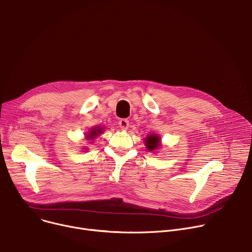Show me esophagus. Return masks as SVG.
Returning <instances> with one entry per match:
<instances>
[{"mask_svg":"<svg viewBox=\"0 0 252 252\" xmlns=\"http://www.w3.org/2000/svg\"><path fill=\"white\" fill-rule=\"evenodd\" d=\"M119 125H120V127H121L122 129H127V127H128V126H129V123H128L127 120L123 119V120L120 121Z\"/></svg>","mask_w":252,"mask_h":252,"instance_id":"34e87169","label":"esophagus"}]
</instances>
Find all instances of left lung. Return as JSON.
Instances as JSON below:
<instances>
[{
  "label": "left lung",
  "instance_id": "8db88e82",
  "mask_svg": "<svg viewBox=\"0 0 252 252\" xmlns=\"http://www.w3.org/2000/svg\"><path fill=\"white\" fill-rule=\"evenodd\" d=\"M161 144V139L159 138L158 135H150L145 139V145L146 148L149 151H154L160 147Z\"/></svg>",
  "mask_w": 252,
  "mask_h": 252
}]
</instances>
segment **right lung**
Segmentation results:
<instances>
[{"label":"right lung","mask_w":252,"mask_h":252,"mask_svg":"<svg viewBox=\"0 0 252 252\" xmlns=\"http://www.w3.org/2000/svg\"><path fill=\"white\" fill-rule=\"evenodd\" d=\"M103 131V128L100 127V126H97V127H94L91 129V131H89L88 135L86 136L87 140H93L94 138H96L99 133H101Z\"/></svg>","instance_id":"add662e5"}]
</instances>
